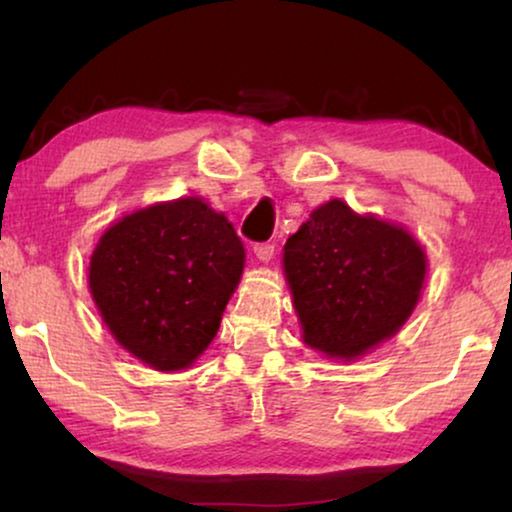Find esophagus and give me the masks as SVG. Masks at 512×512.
Returning a JSON list of instances; mask_svg holds the SVG:
<instances>
[{"mask_svg":"<svg viewBox=\"0 0 512 512\" xmlns=\"http://www.w3.org/2000/svg\"><path fill=\"white\" fill-rule=\"evenodd\" d=\"M254 254L258 256V261L268 263L272 256H275V244L270 242H261V244H254Z\"/></svg>","mask_w":512,"mask_h":512,"instance_id":"obj_1","label":"esophagus"}]
</instances>
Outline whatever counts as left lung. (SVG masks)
Masks as SVG:
<instances>
[{"label": "left lung", "mask_w": 512, "mask_h": 512, "mask_svg": "<svg viewBox=\"0 0 512 512\" xmlns=\"http://www.w3.org/2000/svg\"><path fill=\"white\" fill-rule=\"evenodd\" d=\"M284 272L307 345L354 359L415 310L426 258L403 228L331 200L286 240Z\"/></svg>", "instance_id": "left-lung-1"}]
</instances>
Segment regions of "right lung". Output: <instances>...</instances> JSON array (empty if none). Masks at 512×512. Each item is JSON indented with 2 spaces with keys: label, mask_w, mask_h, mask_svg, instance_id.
<instances>
[{
  "label": "right lung",
  "mask_w": 512,
  "mask_h": 512,
  "mask_svg": "<svg viewBox=\"0 0 512 512\" xmlns=\"http://www.w3.org/2000/svg\"><path fill=\"white\" fill-rule=\"evenodd\" d=\"M244 247L223 214L184 198L125 216L90 258V293L121 345L156 370H181L219 331Z\"/></svg>",
  "instance_id": "add662e5"
}]
</instances>
